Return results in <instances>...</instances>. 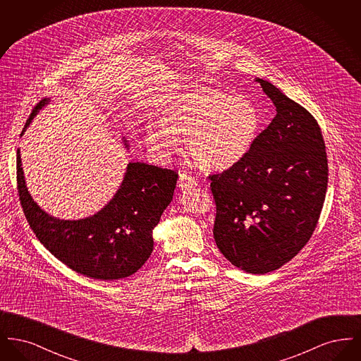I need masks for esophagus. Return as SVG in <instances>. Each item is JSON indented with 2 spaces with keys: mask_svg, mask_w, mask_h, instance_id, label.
<instances>
[{
  "mask_svg": "<svg viewBox=\"0 0 361 361\" xmlns=\"http://www.w3.org/2000/svg\"><path fill=\"white\" fill-rule=\"evenodd\" d=\"M197 185V181L193 176H190L189 173H181L180 178H178V187L181 189L195 188Z\"/></svg>",
  "mask_w": 361,
  "mask_h": 361,
  "instance_id": "esophagus-1",
  "label": "esophagus"
}]
</instances>
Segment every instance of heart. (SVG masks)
Returning a JSON list of instances; mask_svg holds the SVG:
<instances>
[{"label":"heart","instance_id":"b5f03b06","mask_svg":"<svg viewBox=\"0 0 361 361\" xmlns=\"http://www.w3.org/2000/svg\"><path fill=\"white\" fill-rule=\"evenodd\" d=\"M259 116L246 99L214 86H196L174 99L161 126L146 131L147 147L159 157L187 140L189 155L208 171H224L243 158L257 135Z\"/></svg>","mask_w":361,"mask_h":361}]
</instances>
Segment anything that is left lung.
<instances>
[{
    "label": "left lung",
    "instance_id": "obj_1",
    "mask_svg": "<svg viewBox=\"0 0 361 361\" xmlns=\"http://www.w3.org/2000/svg\"><path fill=\"white\" fill-rule=\"evenodd\" d=\"M276 116L249 152L212 174L214 238L234 267L264 275L291 261L309 242L327 189V155L319 124L279 87L256 78Z\"/></svg>",
    "mask_w": 361,
    "mask_h": 361
}]
</instances>
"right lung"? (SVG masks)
Segmentation results:
<instances>
[{
	"instance_id": "right-lung-1",
	"label": "right lung",
	"mask_w": 361,
	"mask_h": 361,
	"mask_svg": "<svg viewBox=\"0 0 361 361\" xmlns=\"http://www.w3.org/2000/svg\"><path fill=\"white\" fill-rule=\"evenodd\" d=\"M46 103L36 105L21 135ZM177 177L174 171L130 162L121 188L103 209L85 219L62 221L35 203L18 149V197L36 238L70 269L97 280L128 277L152 256L153 230L172 202Z\"/></svg>"
}]
</instances>
